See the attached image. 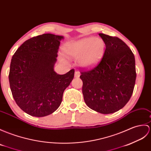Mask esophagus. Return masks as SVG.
<instances>
[{"label":"esophagus","mask_w":151,"mask_h":151,"mask_svg":"<svg viewBox=\"0 0 151 151\" xmlns=\"http://www.w3.org/2000/svg\"><path fill=\"white\" fill-rule=\"evenodd\" d=\"M79 76H80V73L78 71H76L75 73V78H78Z\"/></svg>","instance_id":"obj_1"}]
</instances>
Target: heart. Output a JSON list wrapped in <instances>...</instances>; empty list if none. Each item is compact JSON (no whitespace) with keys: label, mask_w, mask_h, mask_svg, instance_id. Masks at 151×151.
<instances>
[{"label":"heart","mask_w":151,"mask_h":151,"mask_svg":"<svg viewBox=\"0 0 151 151\" xmlns=\"http://www.w3.org/2000/svg\"><path fill=\"white\" fill-rule=\"evenodd\" d=\"M64 52L69 58H78V64L83 68H91L102 58L106 44L100 38L87 37L65 44ZM62 60L65 61L64 58Z\"/></svg>","instance_id":"1"}]
</instances>
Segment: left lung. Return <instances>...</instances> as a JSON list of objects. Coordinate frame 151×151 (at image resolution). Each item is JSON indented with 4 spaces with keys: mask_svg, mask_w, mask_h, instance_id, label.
Wrapping results in <instances>:
<instances>
[{
    "mask_svg": "<svg viewBox=\"0 0 151 151\" xmlns=\"http://www.w3.org/2000/svg\"><path fill=\"white\" fill-rule=\"evenodd\" d=\"M106 44L103 58L96 67L81 72L82 93L86 105L101 114L123 108L134 90L135 58L128 45L118 37L99 33Z\"/></svg>",
    "mask_w": 151,
    "mask_h": 151,
    "instance_id": "left-lung-1",
    "label": "left lung"
}]
</instances>
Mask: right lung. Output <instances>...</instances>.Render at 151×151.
<instances>
[{
    "label": "right lung",
    "mask_w": 151,
    "mask_h": 151,
    "mask_svg": "<svg viewBox=\"0 0 151 151\" xmlns=\"http://www.w3.org/2000/svg\"><path fill=\"white\" fill-rule=\"evenodd\" d=\"M62 39L63 36L51 33L33 37L12 57L9 81L13 97L21 109L33 116H45L57 110L74 78L73 69L64 75L54 71Z\"/></svg>",
    "instance_id": "1"
}]
</instances>
